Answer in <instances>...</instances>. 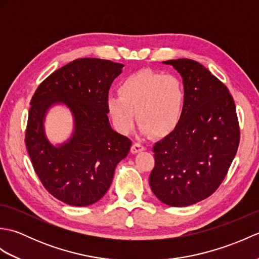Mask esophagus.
Returning <instances> with one entry per match:
<instances>
[{"label":"esophagus","instance_id":"obj_1","mask_svg":"<svg viewBox=\"0 0 259 259\" xmlns=\"http://www.w3.org/2000/svg\"><path fill=\"white\" fill-rule=\"evenodd\" d=\"M145 149H146V147L144 145L139 144V142H135V144L131 146V152L133 153H138V152L144 151Z\"/></svg>","mask_w":259,"mask_h":259}]
</instances>
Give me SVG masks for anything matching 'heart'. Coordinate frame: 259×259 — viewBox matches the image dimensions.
<instances>
[{
	"label": "heart",
	"instance_id": "obj_1",
	"mask_svg": "<svg viewBox=\"0 0 259 259\" xmlns=\"http://www.w3.org/2000/svg\"><path fill=\"white\" fill-rule=\"evenodd\" d=\"M117 96H109L107 112L115 130L133 131L137 120L144 134L166 137L179 125L186 106L185 85L177 75L140 70L120 82Z\"/></svg>",
	"mask_w": 259,
	"mask_h": 259
}]
</instances>
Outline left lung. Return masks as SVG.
<instances>
[{"label":"left lung","instance_id":"8db88e82","mask_svg":"<svg viewBox=\"0 0 259 259\" xmlns=\"http://www.w3.org/2000/svg\"><path fill=\"white\" fill-rule=\"evenodd\" d=\"M178 71L186 90L183 119L153 146L150 188L159 200L185 207L212 195L226 177L239 145L236 107L227 87L190 59L163 61Z\"/></svg>","mask_w":259,"mask_h":259}]
</instances>
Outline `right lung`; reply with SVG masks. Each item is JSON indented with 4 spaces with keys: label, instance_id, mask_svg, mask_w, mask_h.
Instances as JSON below:
<instances>
[{
    "label": "right lung",
    "instance_id": "add662e5",
    "mask_svg": "<svg viewBox=\"0 0 259 259\" xmlns=\"http://www.w3.org/2000/svg\"><path fill=\"white\" fill-rule=\"evenodd\" d=\"M123 64L96 58L76 59L54 71L31 99L25 145L42 185L71 206L100 200L112 183L117 164L129 153L131 141L111 128L106 101ZM68 106L75 129L64 144L52 145L44 119L54 104Z\"/></svg>",
    "mask_w": 259,
    "mask_h": 259
}]
</instances>
